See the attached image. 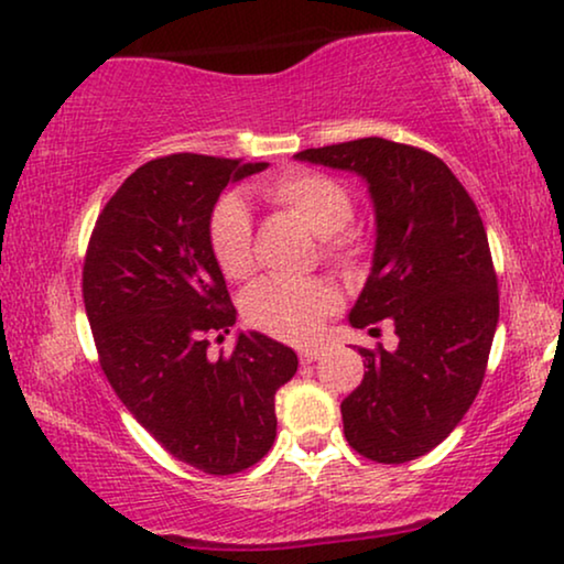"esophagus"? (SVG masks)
<instances>
[{
	"label": "esophagus",
	"instance_id": "esophagus-1",
	"mask_svg": "<svg viewBox=\"0 0 564 564\" xmlns=\"http://www.w3.org/2000/svg\"><path fill=\"white\" fill-rule=\"evenodd\" d=\"M321 357H323L321 346H305V349H300V361H303V365H311V361Z\"/></svg>",
	"mask_w": 564,
	"mask_h": 564
}]
</instances>
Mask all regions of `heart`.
<instances>
[{
    "label": "heart",
    "instance_id": "b5f03b06",
    "mask_svg": "<svg viewBox=\"0 0 564 564\" xmlns=\"http://www.w3.org/2000/svg\"><path fill=\"white\" fill-rule=\"evenodd\" d=\"M267 199L288 207L315 236L323 238V251L338 267L349 269L365 253L361 230L344 228L351 218V197L330 176L315 172H284L267 182ZM213 257L230 280H243L253 269L251 213L238 195L223 197L210 215ZM336 292L321 280H280L269 276L253 284L243 297L246 321L253 328L284 341H311L326 315L334 311Z\"/></svg>",
    "mask_w": 564,
    "mask_h": 564
}]
</instances>
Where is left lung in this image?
I'll use <instances>...</instances> for the list:
<instances>
[{
	"mask_svg": "<svg viewBox=\"0 0 564 564\" xmlns=\"http://www.w3.org/2000/svg\"><path fill=\"white\" fill-rule=\"evenodd\" d=\"M365 180L375 253L349 323L390 318L398 346L359 349L365 380L341 403L361 457L400 465L442 444L480 390L498 326V282L473 197L434 153L359 138L295 153ZM377 330V328H369Z\"/></svg>",
	"mask_w": 564,
	"mask_h": 564,
	"instance_id": "8db88e82",
	"label": "left lung"
}]
</instances>
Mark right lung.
Returning <instances> with one entry per match:
<instances>
[{"label": "right lung", "instance_id": "obj_1", "mask_svg": "<svg viewBox=\"0 0 564 564\" xmlns=\"http://www.w3.org/2000/svg\"><path fill=\"white\" fill-rule=\"evenodd\" d=\"M267 166L199 153L149 161L99 213L84 259L105 377L172 457L207 475L241 473L272 449L274 395L297 372V354L259 330H241L228 359L207 357L205 334L236 323L210 215L228 184Z\"/></svg>", "mask_w": 564, "mask_h": 564}]
</instances>
